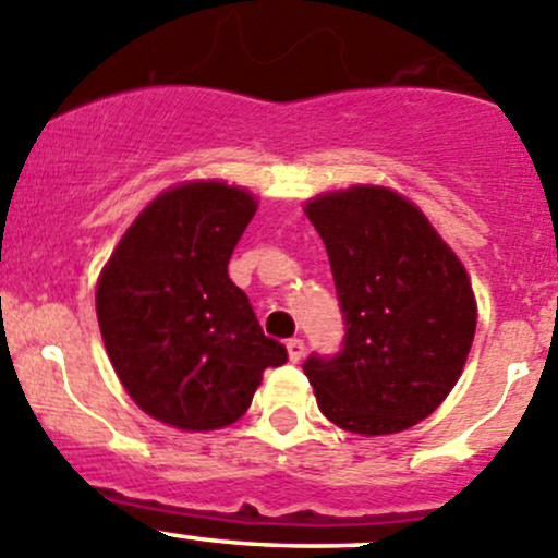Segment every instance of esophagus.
Wrapping results in <instances>:
<instances>
[{"label": "esophagus", "mask_w": 558, "mask_h": 558, "mask_svg": "<svg viewBox=\"0 0 558 558\" xmlns=\"http://www.w3.org/2000/svg\"><path fill=\"white\" fill-rule=\"evenodd\" d=\"M286 351H289L291 362H302V356H305V342H302L300 337H294V340L286 342Z\"/></svg>", "instance_id": "obj_1"}]
</instances>
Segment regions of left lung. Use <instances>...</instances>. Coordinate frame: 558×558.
<instances>
[{
    "label": "left lung",
    "instance_id": "8db88e82",
    "mask_svg": "<svg viewBox=\"0 0 558 558\" xmlns=\"http://www.w3.org/2000/svg\"><path fill=\"white\" fill-rule=\"evenodd\" d=\"M305 213L345 318L340 351L305 362L320 413L364 437L410 429L451 393L472 348L477 307L464 264L384 185L320 194Z\"/></svg>",
    "mask_w": 558,
    "mask_h": 558
}]
</instances>
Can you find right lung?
Here are the masks:
<instances>
[{
  "label": "right lung",
  "mask_w": 558,
  "mask_h": 558,
  "mask_svg": "<svg viewBox=\"0 0 558 558\" xmlns=\"http://www.w3.org/2000/svg\"><path fill=\"white\" fill-rule=\"evenodd\" d=\"M253 213L256 199L238 185H174L134 218L99 275L107 356L156 421L185 432L234 424L264 369L289 362L229 280V258Z\"/></svg>",
  "instance_id": "1"
}]
</instances>
